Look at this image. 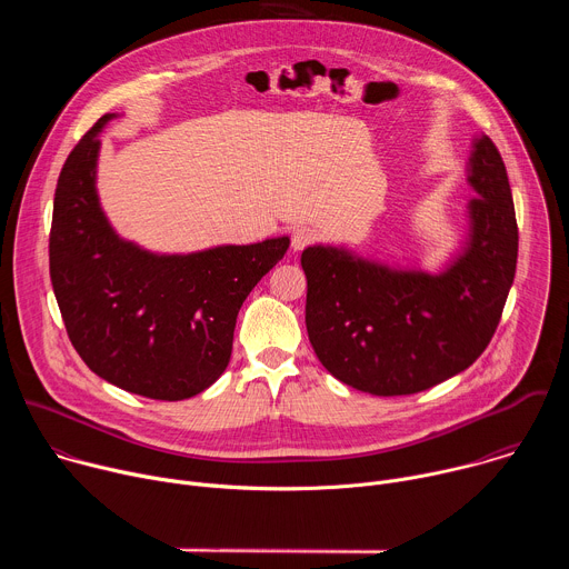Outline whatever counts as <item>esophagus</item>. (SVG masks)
I'll return each mask as SVG.
<instances>
[{
  "instance_id": "obj_1",
  "label": "esophagus",
  "mask_w": 569,
  "mask_h": 569,
  "mask_svg": "<svg viewBox=\"0 0 569 569\" xmlns=\"http://www.w3.org/2000/svg\"><path fill=\"white\" fill-rule=\"evenodd\" d=\"M317 238V233H315V229H310V227H297L295 231H292V250L295 252H301L303 248H308L310 242Z\"/></svg>"
}]
</instances>
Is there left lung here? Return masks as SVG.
<instances>
[{"mask_svg": "<svg viewBox=\"0 0 569 569\" xmlns=\"http://www.w3.org/2000/svg\"><path fill=\"white\" fill-rule=\"evenodd\" d=\"M468 238L437 274L391 268L347 248L301 254L306 329L345 385L373 396L430 389L468 369L489 347L518 261V224L505 161L479 134L468 159Z\"/></svg>", "mask_w": 569, "mask_h": 569, "instance_id": "left-lung-1", "label": "left lung"}]
</instances>
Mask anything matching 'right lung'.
Masks as SVG:
<instances>
[{"label": "right lung", "instance_id": "right-lung-1", "mask_svg": "<svg viewBox=\"0 0 569 569\" xmlns=\"http://www.w3.org/2000/svg\"><path fill=\"white\" fill-rule=\"evenodd\" d=\"M103 114L58 178L49 272L67 336L103 380L154 400H184L229 365L236 317L290 238L154 254L123 240L97 193Z\"/></svg>", "mask_w": 569, "mask_h": 569}]
</instances>
